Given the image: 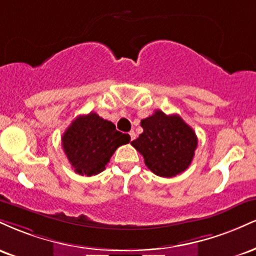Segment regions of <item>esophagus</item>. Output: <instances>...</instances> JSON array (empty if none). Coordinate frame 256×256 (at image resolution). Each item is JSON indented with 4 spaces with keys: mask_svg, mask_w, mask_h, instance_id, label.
Wrapping results in <instances>:
<instances>
[{
    "mask_svg": "<svg viewBox=\"0 0 256 256\" xmlns=\"http://www.w3.org/2000/svg\"><path fill=\"white\" fill-rule=\"evenodd\" d=\"M130 138H131V140H134V138H136V134H134V131H130Z\"/></svg>",
    "mask_w": 256,
    "mask_h": 256,
    "instance_id": "1",
    "label": "esophagus"
}]
</instances>
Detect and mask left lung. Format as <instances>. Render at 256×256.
Wrapping results in <instances>:
<instances>
[{
    "mask_svg": "<svg viewBox=\"0 0 256 256\" xmlns=\"http://www.w3.org/2000/svg\"><path fill=\"white\" fill-rule=\"evenodd\" d=\"M140 126L143 132L131 144L143 155L146 166L154 174L171 178L190 166L198 137L180 116L155 110L152 116L142 119Z\"/></svg>",
    "mask_w": 256,
    "mask_h": 256,
    "instance_id": "1",
    "label": "left lung"
}]
</instances>
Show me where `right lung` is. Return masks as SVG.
Here are the masks:
<instances>
[{"mask_svg": "<svg viewBox=\"0 0 256 256\" xmlns=\"http://www.w3.org/2000/svg\"><path fill=\"white\" fill-rule=\"evenodd\" d=\"M130 140L113 122L91 112L73 120L62 134V148L74 172L91 177L104 171L114 152Z\"/></svg>", "mask_w": 256, "mask_h": 256, "instance_id": "add662e5", "label": "right lung"}]
</instances>
